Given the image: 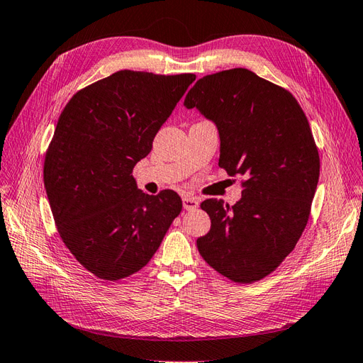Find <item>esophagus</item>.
Segmentation results:
<instances>
[{
    "mask_svg": "<svg viewBox=\"0 0 363 363\" xmlns=\"http://www.w3.org/2000/svg\"><path fill=\"white\" fill-rule=\"evenodd\" d=\"M199 204H200V201L195 197H184L183 199V208L186 211H195L199 208Z\"/></svg>",
    "mask_w": 363,
    "mask_h": 363,
    "instance_id": "esophagus-1",
    "label": "esophagus"
}]
</instances>
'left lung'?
Returning <instances> with one entry per match:
<instances>
[{
    "mask_svg": "<svg viewBox=\"0 0 363 363\" xmlns=\"http://www.w3.org/2000/svg\"><path fill=\"white\" fill-rule=\"evenodd\" d=\"M184 106L215 123L218 164L244 179L232 208L217 199L201 203L211 230L197 240L199 252L223 277L259 281L295 249L307 226L319 180L307 117L291 93L247 68L201 77Z\"/></svg>",
    "mask_w": 363,
    "mask_h": 363,
    "instance_id": "left-lung-1",
    "label": "left lung"
}]
</instances>
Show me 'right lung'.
<instances>
[{"instance_id": "obj_1", "label": "right lung", "mask_w": 363, "mask_h": 363, "mask_svg": "<svg viewBox=\"0 0 363 363\" xmlns=\"http://www.w3.org/2000/svg\"><path fill=\"white\" fill-rule=\"evenodd\" d=\"M194 81L191 73L121 70L77 91L60 116L45 192L65 246L97 278L145 267L182 211L177 192L137 188L133 168Z\"/></svg>"}]
</instances>
